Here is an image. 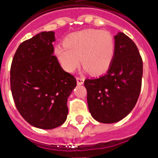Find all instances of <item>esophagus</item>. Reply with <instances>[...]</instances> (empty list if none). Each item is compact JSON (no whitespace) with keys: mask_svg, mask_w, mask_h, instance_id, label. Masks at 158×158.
Wrapping results in <instances>:
<instances>
[{"mask_svg":"<svg viewBox=\"0 0 158 158\" xmlns=\"http://www.w3.org/2000/svg\"><path fill=\"white\" fill-rule=\"evenodd\" d=\"M76 80H77V84H78V85H82V84L84 83V78H79V77H78V78L76 79Z\"/></svg>","mask_w":158,"mask_h":158,"instance_id":"1","label":"esophagus"}]
</instances>
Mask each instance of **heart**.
Wrapping results in <instances>:
<instances>
[{
    "label": "heart",
    "instance_id": "heart-1",
    "mask_svg": "<svg viewBox=\"0 0 158 158\" xmlns=\"http://www.w3.org/2000/svg\"><path fill=\"white\" fill-rule=\"evenodd\" d=\"M55 53L60 65L73 72L81 63L94 75L104 74L111 66L115 53L114 37L108 31L84 30L69 35L64 45H57Z\"/></svg>",
    "mask_w": 158,
    "mask_h": 158
}]
</instances>
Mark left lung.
<instances>
[{"mask_svg": "<svg viewBox=\"0 0 158 158\" xmlns=\"http://www.w3.org/2000/svg\"><path fill=\"white\" fill-rule=\"evenodd\" d=\"M115 53L104 75L87 79L89 110L98 122L114 123L128 115L139 97L143 60L134 42L123 32L114 36Z\"/></svg>", "mask_w": 158, "mask_h": 158, "instance_id": "obj_1", "label": "left lung"}]
</instances>
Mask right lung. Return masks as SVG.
Instances as JSON below:
<instances>
[{
	"mask_svg": "<svg viewBox=\"0 0 158 158\" xmlns=\"http://www.w3.org/2000/svg\"><path fill=\"white\" fill-rule=\"evenodd\" d=\"M54 31H43L22 42L10 68V89L15 106L26 122L53 129L65 122L67 100L76 79L54 55Z\"/></svg>",
	"mask_w": 158,
	"mask_h": 158,
	"instance_id": "add662e5",
	"label": "right lung"
}]
</instances>
